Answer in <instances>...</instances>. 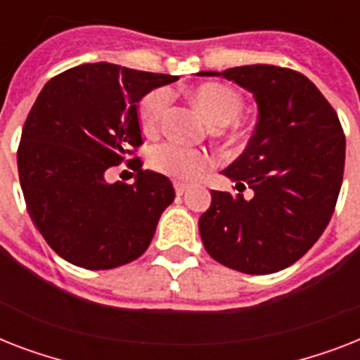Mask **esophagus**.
I'll list each match as a JSON object with an SVG mask.
<instances>
[{
	"label": "esophagus",
	"mask_w": 360,
	"mask_h": 360,
	"mask_svg": "<svg viewBox=\"0 0 360 360\" xmlns=\"http://www.w3.org/2000/svg\"><path fill=\"white\" fill-rule=\"evenodd\" d=\"M186 188H188V185H185V183H175V194H177V196H183L186 192Z\"/></svg>",
	"instance_id": "esophagus-1"
}]
</instances>
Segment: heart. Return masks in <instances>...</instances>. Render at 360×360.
<instances>
[{
	"label": "heart",
	"mask_w": 360,
	"mask_h": 360,
	"mask_svg": "<svg viewBox=\"0 0 360 360\" xmlns=\"http://www.w3.org/2000/svg\"><path fill=\"white\" fill-rule=\"evenodd\" d=\"M191 97L213 127H226L233 123L240 112L239 95L224 84H202L192 89ZM169 103L172 91L168 87H157L146 93L138 103V120L141 129L147 132L157 130L168 112ZM211 162L213 160L207 153L191 149L175 141L158 146L151 155V164L158 172L181 181L196 179L203 169L211 166Z\"/></svg>",
	"instance_id": "b5f03b06"
}]
</instances>
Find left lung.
I'll return each mask as SVG.
<instances>
[{
	"mask_svg": "<svg viewBox=\"0 0 360 360\" xmlns=\"http://www.w3.org/2000/svg\"><path fill=\"white\" fill-rule=\"evenodd\" d=\"M220 76L252 93L257 123L248 146L222 175L254 196L211 192L200 217L209 256L246 274H271L307 254L329 224L340 194L346 138L327 98L301 72L245 65Z\"/></svg>",
	"mask_w": 360,
	"mask_h": 360,
	"instance_id": "obj_1",
	"label": "left lung"
}]
</instances>
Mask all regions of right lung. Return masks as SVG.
Returning <instances> with one entry per match:
<instances>
[{"label": "right lung", "instance_id": "obj_1", "mask_svg": "<svg viewBox=\"0 0 360 360\" xmlns=\"http://www.w3.org/2000/svg\"><path fill=\"white\" fill-rule=\"evenodd\" d=\"M177 80L121 65L65 70L39 93L18 147V175L30 217L59 256L101 271L147 250L175 191L162 174L129 160L134 183H110L108 169L141 146L138 103Z\"/></svg>", "mask_w": 360, "mask_h": 360}]
</instances>
